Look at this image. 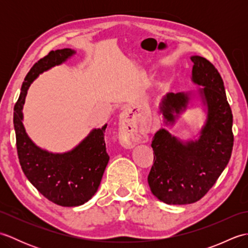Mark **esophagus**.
<instances>
[{"mask_svg":"<svg viewBox=\"0 0 248 248\" xmlns=\"http://www.w3.org/2000/svg\"><path fill=\"white\" fill-rule=\"evenodd\" d=\"M121 125L124 128V134L121 135V141H123V144L125 147L132 148L135 144L143 140V138L139 133L135 121L132 118H128V116L125 114L123 117V124H121Z\"/></svg>","mask_w":248,"mask_h":248,"instance_id":"esophagus-1","label":"esophagus"}]
</instances>
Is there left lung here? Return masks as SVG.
<instances>
[{
    "label": "left lung",
    "mask_w": 248,
    "mask_h": 248,
    "mask_svg": "<svg viewBox=\"0 0 248 248\" xmlns=\"http://www.w3.org/2000/svg\"><path fill=\"white\" fill-rule=\"evenodd\" d=\"M192 82L196 92L168 93L160 104L165 125H173L194 99L204 107V124L196 140H181L164 128L151 147L155 163L148 175L151 193L167 204H187L202 198L227 166L233 146L232 113L223 78L204 57L193 55Z\"/></svg>",
    "instance_id": "8db88e82"
}]
</instances>
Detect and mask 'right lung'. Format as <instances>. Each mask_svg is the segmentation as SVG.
Wrapping results in <instances>:
<instances>
[{"label": "right lung", "instance_id": "obj_1", "mask_svg": "<svg viewBox=\"0 0 248 248\" xmlns=\"http://www.w3.org/2000/svg\"><path fill=\"white\" fill-rule=\"evenodd\" d=\"M75 54V50L66 48L51 51L37 62L24 78L14 108V127L21 168L39 193L62 207H78L87 202L96 194L109 160L104 141L108 124L93 129L73 149L53 154L40 148L30 139L23 125L22 109L34 80Z\"/></svg>", "mask_w": 248, "mask_h": 248}]
</instances>
